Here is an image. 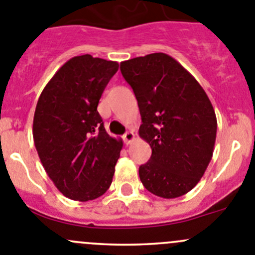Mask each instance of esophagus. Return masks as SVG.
<instances>
[{"label": "esophagus", "mask_w": 255, "mask_h": 255, "mask_svg": "<svg viewBox=\"0 0 255 255\" xmlns=\"http://www.w3.org/2000/svg\"><path fill=\"white\" fill-rule=\"evenodd\" d=\"M123 140H125L126 144H130L133 140H134V133L127 132L125 135H123Z\"/></svg>", "instance_id": "esophagus-1"}]
</instances>
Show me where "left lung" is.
I'll use <instances>...</instances> for the list:
<instances>
[{
  "label": "left lung",
  "mask_w": 255,
  "mask_h": 255,
  "mask_svg": "<svg viewBox=\"0 0 255 255\" xmlns=\"http://www.w3.org/2000/svg\"><path fill=\"white\" fill-rule=\"evenodd\" d=\"M121 73L138 101L139 135L151 148L139 166L151 194L175 199L194 189L213 154L217 120L196 79L170 55L153 53L121 63Z\"/></svg>",
  "instance_id": "8db88e82"
}]
</instances>
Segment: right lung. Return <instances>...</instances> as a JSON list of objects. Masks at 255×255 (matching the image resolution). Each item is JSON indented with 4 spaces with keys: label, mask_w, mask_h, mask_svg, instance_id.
<instances>
[{
    "label": "right lung",
    "mask_w": 255,
    "mask_h": 255,
    "mask_svg": "<svg viewBox=\"0 0 255 255\" xmlns=\"http://www.w3.org/2000/svg\"><path fill=\"white\" fill-rule=\"evenodd\" d=\"M117 61L74 56L40 94L33 138L40 161L56 189L71 200L89 201L111 186L122 139L110 137L97 112Z\"/></svg>",
    "instance_id": "1"
}]
</instances>
